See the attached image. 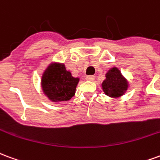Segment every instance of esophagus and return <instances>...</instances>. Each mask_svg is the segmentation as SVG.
Returning <instances> with one entry per match:
<instances>
[{
	"label": "esophagus",
	"instance_id": "1",
	"mask_svg": "<svg viewBox=\"0 0 160 160\" xmlns=\"http://www.w3.org/2000/svg\"><path fill=\"white\" fill-rule=\"evenodd\" d=\"M86 80H88V81H94V76H87L86 77Z\"/></svg>",
	"mask_w": 160,
	"mask_h": 160
}]
</instances>
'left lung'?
<instances>
[{"mask_svg": "<svg viewBox=\"0 0 160 160\" xmlns=\"http://www.w3.org/2000/svg\"><path fill=\"white\" fill-rule=\"evenodd\" d=\"M102 89L107 96L119 98L129 88V82L117 67L111 68L106 73V79L101 83Z\"/></svg>", "mask_w": 160, "mask_h": 160, "instance_id": "obj_1", "label": "left lung"}]
</instances>
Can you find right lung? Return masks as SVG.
<instances>
[{"label":"right lung","instance_id":"add662e5","mask_svg":"<svg viewBox=\"0 0 160 160\" xmlns=\"http://www.w3.org/2000/svg\"><path fill=\"white\" fill-rule=\"evenodd\" d=\"M79 78L72 77L63 63H51L43 72L41 85L43 93L53 102L67 101L74 96Z\"/></svg>","mask_w":160,"mask_h":160}]
</instances>
